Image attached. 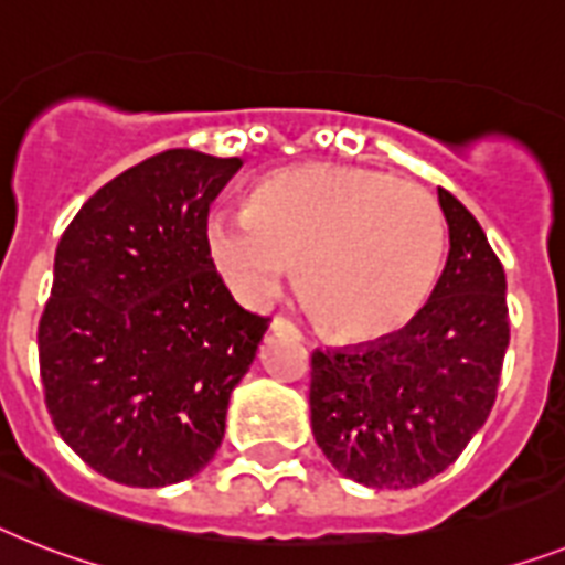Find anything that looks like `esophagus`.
<instances>
[{"instance_id": "obj_1", "label": "esophagus", "mask_w": 565, "mask_h": 565, "mask_svg": "<svg viewBox=\"0 0 565 565\" xmlns=\"http://www.w3.org/2000/svg\"><path fill=\"white\" fill-rule=\"evenodd\" d=\"M271 329L277 334H291V338H302L300 329H297V323H294V320H288V317H274Z\"/></svg>"}]
</instances>
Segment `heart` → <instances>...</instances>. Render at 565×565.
Here are the masks:
<instances>
[{
    "label": "heart",
    "instance_id": "heart-1",
    "mask_svg": "<svg viewBox=\"0 0 565 565\" xmlns=\"http://www.w3.org/2000/svg\"><path fill=\"white\" fill-rule=\"evenodd\" d=\"M210 263L239 300L263 306L297 265V294L340 340L390 338L430 300L445 216L427 190L386 172L300 164L256 181L245 210L204 222Z\"/></svg>",
    "mask_w": 565,
    "mask_h": 565
}]
</instances>
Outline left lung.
<instances>
[{
    "label": "left lung",
    "mask_w": 565,
    "mask_h": 565,
    "mask_svg": "<svg viewBox=\"0 0 565 565\" xmlns=\"http://www.w3.org/2000/svg\"><path fill=\"white\" fill-rule=\"evenodd\" d=\"M450 254L401 332L311 355V433L347 479L416 488L450 468L491 416L511 326L500 256L439 188Z\"/></svg>",
    "instance_id": "1"
}]
</instances>
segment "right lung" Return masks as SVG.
<instances>
[{
  "instance_id": "right-lung-1",
  "label": "right lung",
  "mask_w": 565,
  "mask_h": 565,
  "mask_svg": "<svg viewBox=\"0 0 565 565\" xmlns=\"http://www.w3.org/2000/svg\"><path fill=\"white\" fill-rule=\"evenodd\" d=\"M242 158L167 149L97 190L65 227L40 317L51 422L132 488L184 482L225 439L227 401L271 317L233 300L204 248Z\"/></svg>"
}]
</instances>
